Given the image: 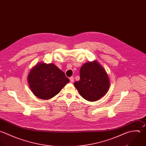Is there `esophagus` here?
Masks as SVG:
<instances>
[{
	"label": "esophagus",
	"instance_id": "1",
	"mask_svg": "<svg viewBox=\"0 0 146 146\" xmlns=\"http://www.w3.org/2000/svg\"><path fill=\"white\" fill-rule=\"evenodd\" d=\"M70 80L71 83H73L74 81V76L70 77Z\"/></svg>",
	"mask_w": 146,
	"mask_h": 146
}]
</instances>
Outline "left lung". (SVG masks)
I'll return each instance as SVG.
<instances>
[{"mask_svg":"<svg viewBox=\"0 0 146 146\" xmlns=\"http://www.w3.org/2000/svg\"><path fill=\"white\" fill-rule=\"evenodd\" d=\"M80 80L74 83L79 94L89 101H95L108 91L110 82L105 70L96 60L84 63L80 70Z\"/></svg>","mask_w":146,"mask_h":146,"instance_id":"left-lung-1","label":"left lung"}]
</instances>
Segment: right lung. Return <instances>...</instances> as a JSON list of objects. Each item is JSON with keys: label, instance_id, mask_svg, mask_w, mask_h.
Wrapping results in <instances>:
<instances>
[{"label": "right lung", "instance_id": "1", "mask_svg": "<svg viewBox=\"0 0 146 146\" xmlns=\"http://www.w3.org/2000/svg\"><path fill=\"white\" fill-rule=\"evenodd\" d=\"M28 82L33 94L42 100L56 95L70 82L64 73L53 63H37L28 76Z\"/></svg>", "mask_w": 146, "mask_h": 146}]
</instances>
